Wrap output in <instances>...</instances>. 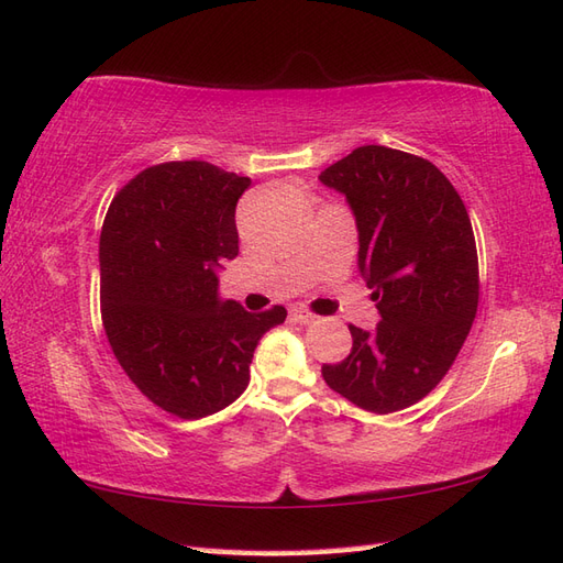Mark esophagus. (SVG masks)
I'll return each mask as SVG.
<instances>
[{"label": "esophagus", "instance_id": "esophagus-1", "mask_svg": "<svg viewBox=\"0 0 563 563\" xmlns=\"http://www.w3.org/2000/svg\"><path fill=\"white\" fill-rule=\"evenodd\" d=\"M290 319H292L295 323H305V325L317 321V317H313V313L307 311V309H292V311H290Z\"/></svg>", "mask_w": 563, "mask_h": 563}]
</instances>
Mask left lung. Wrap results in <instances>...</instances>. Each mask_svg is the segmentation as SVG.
Wrapping results in <instances>:
<instances>
[{
    "instance_id": "1",
    "label": "left lung",
    "mask_w": 563,
    "mask_h": 563,
    "mask_svg": "<svg viewBox=\"0 0 563 563\" xmlns=\"http://www.w3.org/2000/svg\"><path fill=\"white\" fill-rule=\"evenodd\" d=\"M319 179L355 213L357 266L382 313L372 333L350 325V355L323 364V382L376 415L410 408L446 376L477 313L465 203L437 165L386 146H360Z\"/></svg>"
}]
</instances>
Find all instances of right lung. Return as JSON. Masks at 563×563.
Listing matches in <instances>:
<instances>
[{
	"label": "right lung",
	"instance_id": "add662e5",
	"mask_svg": "<svg viewBox=\"0 0 563 563\" xmlns=\"http://www.w3.org/2000/svg\"><path fill=\"white\" fill-rule=\"evenodd\" d=\"M250 185L203 161L153 165L117 191L102 222L104 335L141 394L181 420L238 400L261 335L287 317L218 297L216 268L240 252L234 208Z\"/></svg>",
	"mask_w": 563,
	"mask_h": 563
}]
</instances>
